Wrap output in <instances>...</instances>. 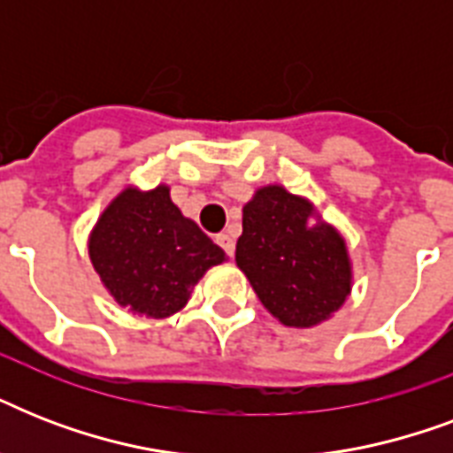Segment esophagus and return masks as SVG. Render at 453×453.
I'll return each instance as SVG.
<instances>
[{
  "label": "esophagus",
  "instance_id": "esophagus-1",
  "mask_svg": "<svg viewBox=\"0 0 453 453\" xmlns=\"http://www.w3.org/2000/svg\"><path fill=\"white\" fill-rule=\"evenodd\" d=\"M216 242H219L220 247H223V251H226L227 256L234 254V234L233 233H220L219 237H216Z\"/></svg>",
  "mask_w": 453,
  "mask_h": 453
}]
</instances>
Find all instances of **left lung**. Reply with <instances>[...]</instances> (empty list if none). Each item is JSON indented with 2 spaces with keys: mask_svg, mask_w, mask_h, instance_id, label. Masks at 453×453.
<instances>
[{
  "mask_svg": "<svg viewBox=\"0 0 453 453\" xmlns=\"http://www.w3.org/2000/svg\"><path fill=\"white\" fill-rule=\"evenodd\" d=\"M234 261L270 315L294 329L326 322L352 291L343 234L284 185H263L244 204Z\"/></svg>",
  "mask_w": 453,
  "mask_h": 453,
  "instance_id": "8db88e82",
  "label": "left lung"
}]
</instances>
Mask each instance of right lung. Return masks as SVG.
<instances>
[{
	"label": "right lung",
	"instance_id": "right-lung-1",
	"mask_svg": "<svg viewBox=\"0 0 453 453\" xmlns=\"http://www.w3.org/2000/svg\"><path fill=\"white\" fill-rule=\"evenodd\" d=\"M88 258L119 308L152 319L176 315L226 251L171 202L169 185H127L88 234Z\"/></svg>",
	"mask_w": 453,
	"mask_h": 453
}]
</instances>
